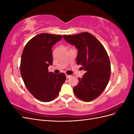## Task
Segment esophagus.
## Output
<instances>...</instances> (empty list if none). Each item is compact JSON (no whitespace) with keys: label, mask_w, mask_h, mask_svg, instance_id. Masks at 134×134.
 <instances>
[{"label":"esophagus","mask_w":134,"mask_h":134,"mask_svg":"<svg viewBox=\"0 0 134 134\" xmlns=\"http://www.w3.org/2000/svg\"><path fill=\"white\" fill-rule=\"evenodd\" d=\"M71 76V75H68V74H66V78H70Z\"/></svg>","instance_id":"1"}]
</instances>
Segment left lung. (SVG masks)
<instances>
[{"instance_id": "obj_1", "label": "left lung", "mask_w": 134, "mask_h": 134, "mask_svg": "<svg viewBox=\"0 0 134 134\" xmlns=\"http://www.w3.org/2000/svg\"><path fill=\"white\" fill-rule=\"evenodd\" d=\"M63 37L78 48L77 65L86 71L73 88L74 94L81 100L90 102L102 94L110 78L111 63L107 52L99 40L88 32L64 35Z\"/></svg>"}]
</instances>
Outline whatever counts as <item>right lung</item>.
Returning a JSON list of instances; mask_svg holds the SVG:
<instances>
[{
  "instance_id": "add662e5",
  "label": "right lung",
  "mask_w": 134,
  "mask_h": 134,
  "mask_svg": "<svg viewBox=\"0 0 134 134\" xmlns=\"http://www.w3.org/2000/svg\"><path fill=\"white\" fill-rule=\"evenodd\" d=\"M63 38V35L41 34L31 38L24 48L20 71L26 88L36 99L50 102L57 97L66 80L63 72L55 74L48 72L52 65V47Z\"/></svg>"
}]
</instances>
